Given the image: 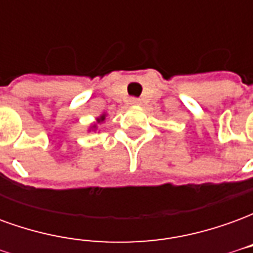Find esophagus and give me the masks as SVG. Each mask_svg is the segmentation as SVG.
Wrapping results in <instances>:
<instances>
[{"mask_svg": "<svg viewBox=\"0 0 253 253\" xmlns=\"http://www.w3.org/2000/svg\"><path fill=\"white\" fill-rule=\"evenodd\" d=\"M138 103H139V99H135V97L130 99V104H138Z\"/></svg>", "mask_w": 253, "mask_h": 253, "instance_id": "esophagus-1", "label": "esophagus"}]
</instances>
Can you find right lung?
Wrapping results in <instances>:
<instances>
[{"instance_id":"1","label":"right lung","mask_w":253,"mask_h":253,"mask_svg":"<svg viewBox=\"0 0 253 253\" xmlns=\"http://www.w3.org/2000/svg\"><path fill=\"white\" fill-rule=\"evenodd\" d=\"M104 119H105V115H101L99 118V119H97V122H99V123H100V122H103V121H104Z\"/></svg>"}]
</instances>
